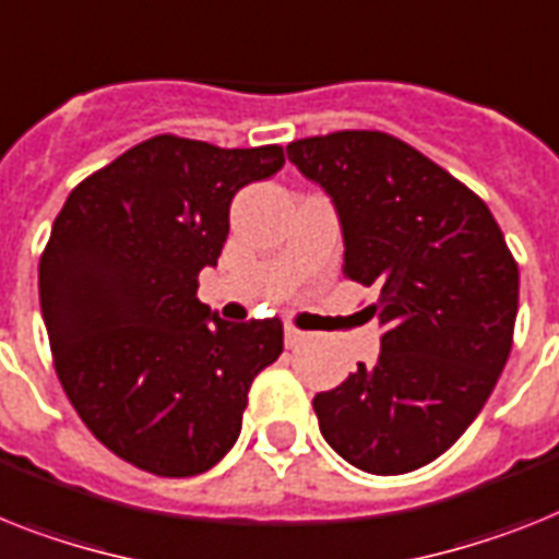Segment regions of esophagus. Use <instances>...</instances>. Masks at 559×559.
Masks as SVG:
<instances>
[{
    "label": "esophagus",
    "instance_id": "esophagus-1",
    "mask_svg": "<svg viewBox=\"0 0 559 559\" xmlns=\"http://www.w3.org/2000/svg\"><path fill=\"white\" fill-rule=\"evenodd\" d=\"M304 341H307V332H301L298 326H293V323L284 326V344H287L289 349H295V346L304 344Z\"/></svg>",
    "mask_w": 559,
    "mask_h": 559
}]
</instances>
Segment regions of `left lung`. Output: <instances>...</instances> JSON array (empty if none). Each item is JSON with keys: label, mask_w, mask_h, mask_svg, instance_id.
<instances>
[{"label": "left lung", "mask_w": 559, "mask_h": 559, "mask_svg": "<svg viewBox=\"0 0 559 559\" xmlns=\"http://www.w3.org/2000/svg\"><path fill=\"white\" fill-rule=\"evenodd\" d=\"M289 162L335 201L346 278L378 289V364L312 409L344 461L406 475L447 452L509 360L520 272L477 192L381 130L298 139Z\"/></svg>", "instance_id": "1"}]
</instances>
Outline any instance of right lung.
Returning <instances> with one entry per match:
<instances>
[{
	"label": "right lung",
	"mask_w": 559,
	"mask_h": 559,
	"mask_svg": "<svg viewBox=\"0 0 559 559\" xmlns=\"http://www.w3.org/2000/svg\"><path fill=\"white\" fill-rule=\"evenodd\" d=\"M281 167L278 144L162 133L91 173L56 215L39 258L56 374L93 438L150 475L222 461L255 374L284 352L278 318L229 323L195 298L233 195Z\"/></svg>",
	"instance_id": "add662e5"
}]
</instances>
